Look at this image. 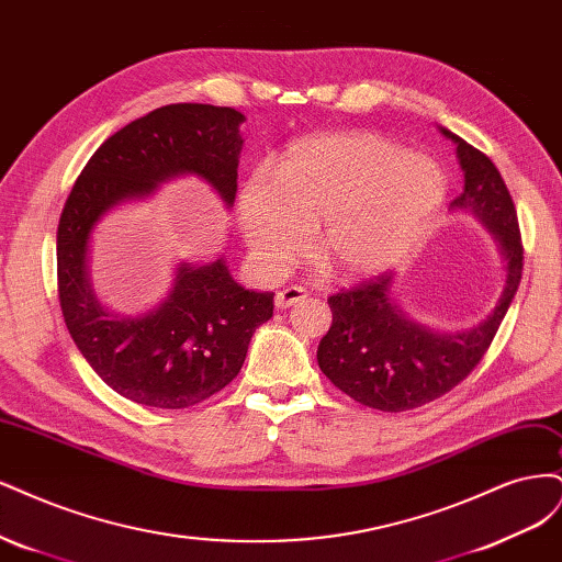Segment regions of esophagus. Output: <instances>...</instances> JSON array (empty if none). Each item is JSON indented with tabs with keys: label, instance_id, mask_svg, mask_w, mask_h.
Here are the masks:
<instances>
[{
	"label": "esophagus",
	"instance_id": "34e87169",
	"mask_svg": "<svg viewBox=\"0 0 562 562\" xmlns=\"http://www.w3.org/2000/svg\"><path fill=\"white\" fill-rule=\"evenodd\" d=\"M305 296L307 294H305L303 286H286V289H282V292L276 294V307H280V311H286V307L299 305Z\"/></svg>",
	"mask_w": 562,
	"mask_h": 562
}]
</instances>
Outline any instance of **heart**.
<instances>
[{
	"label": "heart",
	"instance_id": "heart-1",
	"mask_svg": "<svg viewBox=\"0 0 562 562\" xmlns=\"http://www.w3.org/2000/svg\"><path fill=\"white\" fill-rule=\"evenodd\" d=\"M441 170L373 133L336 131L296 139L282 151L273 182L255 172L238 195L249 257L282 273L307 247L342 280L400 261L443 203Z\"/></svg>",
	"mask_w": 562,
	"mask_h": 562
}]
</instances>
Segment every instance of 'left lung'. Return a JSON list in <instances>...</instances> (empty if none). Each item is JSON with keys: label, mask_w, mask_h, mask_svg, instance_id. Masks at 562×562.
Instances as JSON below:
<instances>
[{"label": "left lung", "mask_w": 562, "mask_h": 562, "mask_svg": "<svg viewBox=\"0 0 562 562\" xmlns=\"http://www.w3.org/2000/svg\"><path fill=\"white\" fill-rule=\"evenodd\" d=\"M441 133L458 144L464 172V189L450 210L469 212L493 233L506 278L493 313L464 331H434L411 319L396 305L392 276L329 296L334 322L319 340V369L350 400L385 413L439 400L472 373L520 284L522 243L509 189L491 158L450 131Z\"/></svg>", "instance_id": "8db88e82"}]
</instances>
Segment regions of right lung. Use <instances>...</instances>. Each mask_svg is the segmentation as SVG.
Instances as JSON below:
<instances>
[{"instance_id": "1", "label": "right lung", "mask_w": 562, "mask_h": 562, "mask_svg": "<svg viewBox=\"0 0 562 562\" xmlns=\"http://www.w3.org/2000/svg\"><path fill=\"white\" fill-rule=\"evenodd\" d=\"M231 106L179 102L135 119L90 156L58 224V296L67 329L93 371L125 400L189 408L240 373L249 340L273 317V294L251 292L224 257L182 261L168 296L142 315H116L90 282V238L106 212L195 175L226 207L238 191L240 125Z\"/></svg>"}]
</instances>
